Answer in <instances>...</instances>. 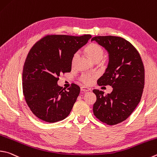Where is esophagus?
I'll use <instances>...</instances> for the list:
<instances>
[{
	"label": "esophagus",
	"mask_w": 157,
	"mask_h": 157,
	"mask_svg": "<svg viewBox=\"0 0 157 157\" xmlns=\"http://www.w3.org/2000/svg\"><path fill=\"white\" fill-rule=\"evenodd\" d=\"M80 89H81V91H82V92H87V91L90 90V88H88L87 87H85V86H82L80 88Z\"/></svg>",
	"instance_id": "1"
}]
</instances>
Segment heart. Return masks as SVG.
I'll return each instance as SVG.
<instances>
[{
	"instance_id": "obj_1",
	"label": "heart",
	"mask_w": 157,
	"mask_h": 157,
	"mask_svg": "<svg viewBox=\"0 0 157 157\" xmlns=\"http://www.w3.org/2000/svg\"><path fill=\"white\" fill-rule=\"evenodd\" d=\"M84 51L90 60L93 62L95 61H100L101 58H103L104 53L103 48L98 44L93 43V42L87 44L85 47ZM77 58H78V55L74 54L72 58V60H71V64H72L73 66L75 64ZM92 79L93 76H90L89 75H83L81 77L80 80L84 84H89L92 81Z\"/></svg>"
}]
</instances>
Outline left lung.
I'll use <instances>...</instances> for the list:
<instances>
[{"instance_id": "left-lung-1", "label": "left lung", "mask_w": 157, "mask_h": 157, "mask_svg": "<svg viewBox=\"0 0 157 157\" xmlns=\"http://www.w3.org/2000/svg\"><path fill=\"white\" fill-rule=\"evenodd\" d=\"M93 40L103 47L109 56L107 69L98 83L113 87L107 95L102 90H93L97 97L93 113L103 123L115 125L126 120L140 102L145 82L144 64L135 47L121 37L95 36Z\"/></svg>"}]
</instances>
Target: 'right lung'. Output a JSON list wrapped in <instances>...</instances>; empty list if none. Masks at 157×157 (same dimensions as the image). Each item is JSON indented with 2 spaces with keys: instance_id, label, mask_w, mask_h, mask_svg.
Instances as JSON below:
<instances>
[{
  "instance_id": "obj_1",
  "label": "right lung",
  "mask_w": 157,
  "mask_h": 157,
  "mask_svg": "<svg viewBox=\"0 0 157 157\" xmlns=\"http://www.w3.org/2000/svg\"><path fill=\"white\" fill-rule=\"evenodd\" d=\"M91 37L48 35L30 49L22 71V90L28 106L40 119L54 123L70 114L80 88L72 84L65 90L58 81L62 73L71 72L73 55Z\"/></svg>"
}]
</instances>
